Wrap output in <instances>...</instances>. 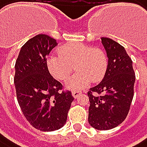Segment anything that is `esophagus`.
Here are the masks:
<instances>
[{
    "mask_svg": "<svg viewBox=\"0 0 147 147\" xmlns=\"http://www.w3.org/2000/svg\"><path fill=\"white\" fill-rule=\"evenodd\" d=\"M80 94H82V92H80V91H78V90H74V91H72V94H73V96H74V98H77Z\"/></svg>",
    "mask_w": 147,
    "mask_h": 147,
    "instance_id": "esophagus-1",
    "label": "esophagus"
}]
</instances>
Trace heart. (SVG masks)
Returning <instances> with one entry per match:
<instances>
[{
    "instance_id": "heart-1",
    "label": "heart",
    "mask_w": 147,
    "mask_h": 147,
    "mask_svg": "<svg viewBox=\"0 0 147 147\" xmlns=\"http://www.w3.org/2000/svg\"><path fill=\"white\" fill-rule=\"evenodd\" d=\"M59 54H52L47 59V67L56 79L68 80L74 67L78 72L67 82V87L78 89L87 87L90 82L100 80L107 68V58L98 47H90L82 43H71L59 49Z\"/></svg>"
}]
</instances>
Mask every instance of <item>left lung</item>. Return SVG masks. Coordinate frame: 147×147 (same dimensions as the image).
I'll return each mask as SVG.
<instances>
[{
  "label": "left lung",
  "mask_w": 147,
  "mask_h": 147,
  "mask_svg": "<svg viewBox=\"0 0 147 147\" xmlns=\"http://www.w3.org/2000/svg\"><path fill=\"white\" fill-rule=\"evenodd\" d=\"M108 67L102 82L89 89L88 123L100 131L111 130L126 118L134 94L135 73L131 59L117 42L102 38Z\"/></svg>",
  "instance_id": "1"
}]
</instances>
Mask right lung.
<instances>
[{"instance_id": "1", "label": "right lung", "mask_w": 147, "mask_h": 147, "mask_svg": "<svg viewBox=\"0 0 147 147\" xmlns=\"http://www.w3.org/2000/svg\"><path fill=\"white\" fill-rule=\"evenodd\" d=\"M58 44L39 34L22 46L16 61L14 82L19 106L31 125L42 131H53L65 125L74 101L70 91L50 74L46 56Z\"/></svg>"}]
</instances>
